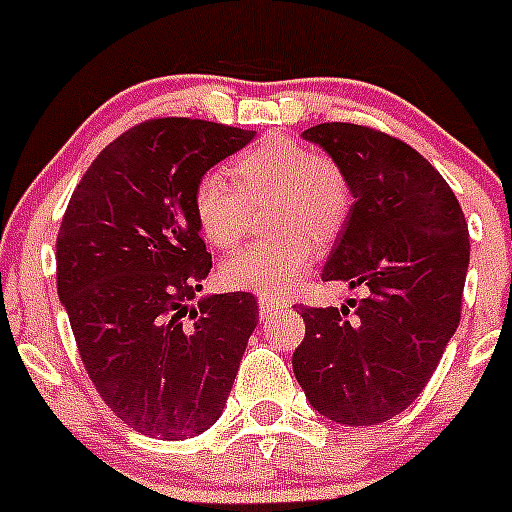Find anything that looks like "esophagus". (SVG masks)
Listing matches in <instances>:
<instances>
[{"label": "esophagus", "mask_w": 512, "mask_h": 512, "mask_svg": "<svg viewBox=\"0 0 512 512\" xmlns=\"http://www.w3.org/2000/svg\"><path fill=\"white\" fill-rule=\"evenodd\" d=\"M285 300H277V298H269V295H261L259 298V313L261 318H269L272 313H277L279 308H285Z\"/></svg>", "instance_id": "1"}]
</instances>
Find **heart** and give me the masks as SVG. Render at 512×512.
I'll return each instance as SVG.
<instances>
[{"label": "heart", "mask_w": 512, "mask_h": 512, "mask_svg": "<svg viewBox=\"0 0 512 512\" xmlns=\"http://www.w3.org/2000/svg\"><path fill=\"white\" fill-rule=\"evenodd\" d=\"M227 183L204 173L191 194L194 220L214 248H235L251 220V207L269 202L266 227L282 230L253 240L220 274L225 285L261 295H287L303 282L313 261V243H331L352 212V183L334 157L313 152L287 134H269L233 157Z\"/></svg>", "instance_id": "obj_1"}]
</instances>
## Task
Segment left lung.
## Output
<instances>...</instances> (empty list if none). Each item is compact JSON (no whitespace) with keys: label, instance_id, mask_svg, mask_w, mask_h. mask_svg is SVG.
I'll return each mask as SVG.
<instances>
[{"label":"left lung","instance_id":"obj_1","mask_svg":"<svg viewBox=\"0 0 512 512\" xmlns=\"http://www.w3.org/2000/svg\"><path fill=\"white\" fill-rule=\"evenodd\" d=\"M352 183V212L323 279L365 287L342 308L300 305L292 370L310 406L339 425L396 417L438 368L461 321L469 230L456 194L414 147L360 124L310 126Z\"/></svg>","mask_w":512,"mask_h":512}]
</instances>
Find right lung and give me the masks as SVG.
<instances>
[{
	"instance_id": "right-lung-1",
	"label": "right lung",
	"mask_w": 512,
	"mask_h": 512,
	"mask_svg": "<svg viewBox=\"0 0 512 512\" xmlns=\"http://www.w3.org/2000/svg\"><path fill=\"white\" fill-rule=\"evenodd\" d=\"M256 137L202 119H150L113 139L77 183L56 238V287L82 365L111 412L183 440L220 419L248 336L251 292L204 298L212 269L196 181Z\"/></svg>"
}]
</instances>
